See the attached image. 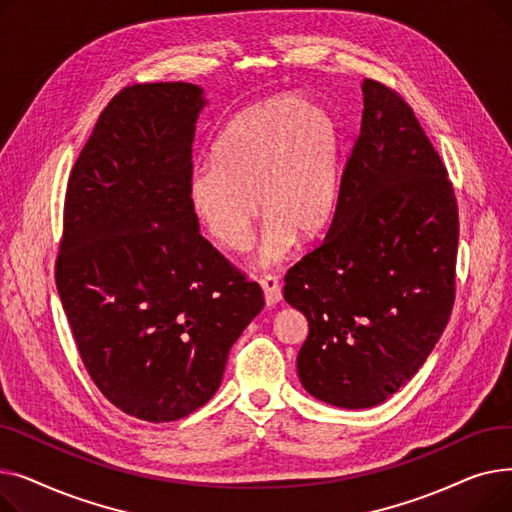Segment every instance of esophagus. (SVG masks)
<instances>
[{"label": "esophagus", "mask_w": 512, "mask_h": 512, "mask_svg": "<svg viewBox=\"0 0 512 512\" xmlns=\"http://www.w3.org/2000/svg\"><path fill=\"white\" fill-rule=\"evenodd\" d=\"M261 288H263V297H265V303L270 307H276L280 301H282V288L278 284V278L276 276H263L259 280Z\"/></svg>", "instance_id": "esophagus-1"}]
</instances>
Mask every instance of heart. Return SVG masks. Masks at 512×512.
<instances>
[{
  "label": "heart",
  "instance_id": "b5f03b06",
  "mask_svg": "<svg viewBox=\"0 0 512 512\" xmlns=\"http://www.w3.org/2000/svg\"><path fill=\"white\" fill-rule=\"evenodd\" d=\"M338 128L328 112L286 95L238 114L213 147V166L191 174L188 195L209 236L245 251L257 207L267 222L259 265L282 261L294 240H309L330 222L338 197ZM258 205H254V201Z\"/></svg>",
  "mask_w": 512,
  "mask_h": 512
}]
</instances>
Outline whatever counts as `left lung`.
<instances>
[{"instance_id": "1", "label": "left lung", "mask_w": 512, "mask_h": 512, "mask_svg": "<svg viewBox=\"0 0 512 512\" xmlns=\"http://www.w3.org/2000/svg\"><path fill=\"white\" fill-rule=\"evenodd\" d=\"M363 120L330 230L292 265L284 299L309 321L303 388L340 409H369L405 386L454 305L459 209L411 105L363 80Z\"/></svg>"}]
</instances>
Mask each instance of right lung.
Segmentation results:
<instances>
[{"label":"right lung","instance_id":"1","mask_svg":"<svg viewBox=\"0 0 512 512\" xmlns=\"http://www.w3.org/2000/svg\"><path fill=\"white\" fill-rule=\"evenodd\" d=\"M191 83L122 89L72 168L56 286L91 380L114 407L151 423L191 415L218 392L228 353L263 309L199 234L188 184Z\"/></svg>","mask_w":512,"mask_h":512}]
</instances>
